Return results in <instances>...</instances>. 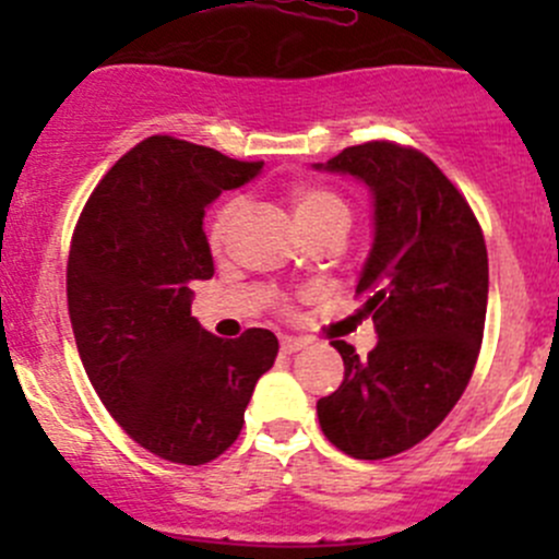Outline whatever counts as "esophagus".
Returning <instances> with one entry per match:
<instances>
[{
	"label": "esophagus",
	"instance_id": "obj_1",
	"mask_svg": "<svg viewBox=\"0 0 559 559\" xmlns=\"http://www.w3.org/2000/svg\"><path fill=\"white\" fill-rule=\"evenodd\" d=\"M306 346H308L306 337H295V335L281 337V352H284V354H295V352H300V348H306Z\"/></svg>",
	"mask_w": 559,
	"mask_h": 559
}]
</instances>
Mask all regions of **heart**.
<instances>
[{
    "label": "heart",
    "instance_id": "b5f03b06",
    "mask_svg": "<svg viewBox=\"0 0 559 559\" xmlns=\"http://www.w3.org/2000/svg\"><path fill=\"white\" fill-rule=\"evenodd\" d=\"M292 207H295V218L306 233L321 227V224L330 222H352V207L348 202L337 194L335 189L321 183H297L295 189L289 191ZM240 205L238 202H227V205L218 207V213L213 216L211 233H207V240H211L213 251H222L224 243L229 238V229H233L235 216H238Z\"/></svg>",
    "mask_w": 559,
    "mask_h": 559
}]
</instances>
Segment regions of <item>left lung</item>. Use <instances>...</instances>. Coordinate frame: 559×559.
Returning a JSON list of instances; mask_svg holds the SVG:
<instances>
[{
    "instance_id": "8db88e82",
    "label": "left lung",
    "mask_w": 559,
    "mask_h": 559,
    "mask_svg": "<svg viewBox=\"0 0 559 559\" xmlns=\"http://www.w3.org/2000/svg\"><path fill=\"white\" fill-rule=\"evenodd\" d=\"M316 167L373 191L376 243L357 297L379 332L362 359L332 341L346 376L316 414L343 454L386 460L425 441L471 381L487 319V243L462 191L419 148L370 140Z\"/></svg>"
}]
</instances>
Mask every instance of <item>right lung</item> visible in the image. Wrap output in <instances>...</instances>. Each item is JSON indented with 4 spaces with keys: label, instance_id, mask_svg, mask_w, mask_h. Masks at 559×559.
<instances>
[{
    "label": "right lung",
    "instance_id": "right-lung-1",
    "mask_svg": "<svg viewBox=\"0 0 559 559\" xmlns=\"http://www.w3.org/2000/svg\"><path fill=\"white\" fill-rule=\"evenodd\" d=\"M262 165L154 134L107 170L72 233L67 308L88 381L134 443L178 465L238 441L278 357L270 330L229 341L191 316V284L213 275L205 207Z\"/></svg>",
    "mask_w": 559,
    "mask_h": 559
}]
</instances>
